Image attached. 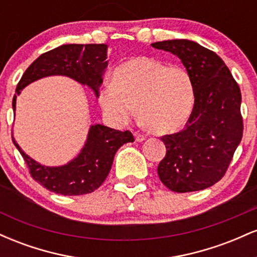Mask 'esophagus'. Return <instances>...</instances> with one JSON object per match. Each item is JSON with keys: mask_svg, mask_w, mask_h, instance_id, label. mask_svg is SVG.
<instances>
[{"mask_svg": "<svg viewBox=\"0 0 257 257\" xmlns=\"http://www.w3.org/2000/svg\"><path fill=\"white\" fill-rule=\"evenodd\" d=\"M134 137H135V140H137L138 143H143V141L145 140V139H146L145 135L141 134V133H135Z\"/></svg>", "mask_w": 257, "mask_h": 257, "instance_id": "esophagus-1", "label": "esophagus"}]
</instances>
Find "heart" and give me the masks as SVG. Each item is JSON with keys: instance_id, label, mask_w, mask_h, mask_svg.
Wrapping results in <instances>:
<instances>
[{"instance_id": "1", "label": "heart", "mask_w": 257, "mask_h": 257, "mask_svg": "<svg viewBox=\"0 0 257 257\" xmlns=\"http://www.w3.org/2000/svg\"><path fill=\"white\" fill-rule=\"evenodd\" d=\"M106 113L125 122L139 105L143 124L158 134L182 128L196 104V85L187 70L151 57H135L112 73V84L100 91Z\"/></svg>"}]
</instances>
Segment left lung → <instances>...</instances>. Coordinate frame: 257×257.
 Here are the masks:
<instances>
[{
	"instance_id": "left-lung-1",
	"label": "left lung",
	"mask_w": 257,
	"mask_h": 257,
	"mask_svg": "<svg viewBox=\"0 0 257 257\" xmlns=\"http://www.w3.org/2000/svg\"><path fill=\"white\" fill-rule=\"evenodd\" d=\"M173 53L192 76L196 104L181 132L161 138L167 147L158 176L170 191L193 192L223 178L243 137L241 94L216 53L188 40L151 44Z\"/></svg>"
}]
</instances>
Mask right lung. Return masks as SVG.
<instances>
[{
  "instance_id": "add662e5",
  "label": "right lung",
  "mask_w": 257,
  "mask_h": 257,
  "mask_svg": "<svg viewBox=\"0 0 257 257\" xmlns=\"http://www.w3.org/2000/svg\"><path fill=\"white\" fill-rule=\"evenodd\" d=\"M106 44H64L43 53L30 66L17 85L16 93L31 82L53 75L71 77L82 84H87L99 95L107 61ZM17 96L13 98L16 111ZM35 181L47 190L64 196H79L91 193L99 188L110 173L114 155L120 146L133 143L134 137L129 131L119 132L108 126L91 125L88 139L78 157L63 167H44L31 159L14 140Z\"/></svg>"
}]
</instances>
